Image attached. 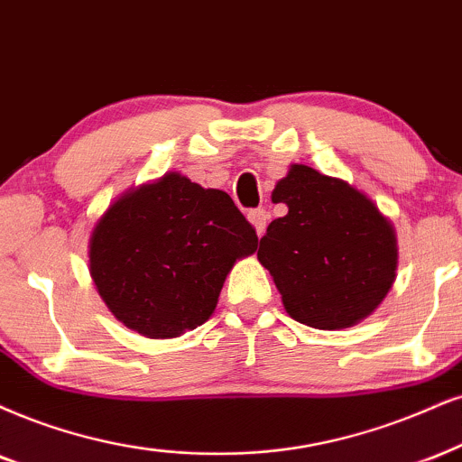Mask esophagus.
<instances>
[{
	"label": "esophagus",
	"mask_w": 462,
	"mask_h": 462,
	"mask_svg": "<svg viewBox=\"0 0 462 462\" xmlns=\"http://www.w3.org/2000/svg\"><path fill=\"white\" fill-rule=\"evenodd\" d=\"M248 220L253 222L254 231H257V236L261 237L265 233V226H267V220H270V212H265L263 208L259 209H250L248 212Z\"/></svg>",
	"instance_id": "obj_1"
}]
</instances>
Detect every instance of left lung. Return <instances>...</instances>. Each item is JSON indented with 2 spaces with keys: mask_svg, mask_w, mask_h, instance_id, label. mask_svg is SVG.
<instances>
[{
  "mask_svg": "<svg viewBox=\"0 0 462 462\" xmlns=\"http://www.w3.org/2000/svg\"><path fill=\"white\" fill-rule=\"evenodd\" d=\"M272 201L289 212L270 222L257 259L284 310L317 329L351 328L373 315L398 267L394 226L377 205L306 164H291Z\"/></svg>",
  "mask_w": 462,
  "mask_h": 462,
  "instance_id": "obj_1",
  "label": "left lung"
}]
</instances>
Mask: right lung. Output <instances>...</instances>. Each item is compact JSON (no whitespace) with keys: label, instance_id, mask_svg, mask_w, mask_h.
Wrapping results in <instances>:
<instances>
[{"label":"right lung","instance_id":"obj_1","mask_svg":"<svg viewBox=\"0 0 462 462\" xmlns=\"http://www.w3.org/2000/svg\"><path fill=\"white\" fill-rule=\"evenodd\" d=\"M257 250L233 199L180 173L128 190L89 237V274L117 321L175 338L208 321L226 274Z\"/></svg>","mask_w":462,"mask_h":462}]
</instances>
